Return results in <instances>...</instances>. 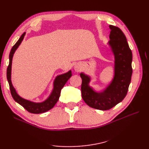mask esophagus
I'll list each match as a JSON object with an SVG mask.
<instances>
[{
    "instance_id": "34e87169",
    "label": "esophagus",
    "mask_w": 149,
    "mask_h": 149,
    "mask_svg": "<svg viewBox=\"0 0 149 149\" xmlns=\"http://www.w3.org/2000/svg\"><path fill=\"white\" fill-rule=\"evenodd\" d=\"M74 68L75 71H76V72H79L81 70V66L78 64L75 65Z\"/></svg>"
}]
</instances>
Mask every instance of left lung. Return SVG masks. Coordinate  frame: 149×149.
<instances>
[{
  "label": "left lung",
  "instance_id": "left-lung-1",
  "mask_svg": "<svg viewBox=\"0 0 149 149\" xmlns=\"http://www.w3.org/2000/svg\"><path fill=\"white\" fill-rule=\"evenodd\" d=\"M110 46L114 56V75L111 83L101 92H96L89 83L91 78L83 73L81 95L84 101L91 107L106 111L113 107L123 101L127 93L132 74V53L127 39L119 28L109 25Z\"/></svg>",
  "mask_w": 149,
  "mask_h": 149
}]
</instances>
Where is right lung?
Here are the masks:
<instances>
[{
	"instance_id": "1",
	"label": "right lung",
	"mask_w": 149,
	"mask_h": 149,
	"mask_svg": "<svg viewBox=\"0 0 149 149\" xmlns=\"http://www.w3.org/2000/svg\"><path fill=\"white\" fill-rule=\"evenodd\" d=\"M25 32L21 35V37L17 42V43L13 46L11 49L9 55V64L7 69V78L9 84V87L10 89V93L12 97L17 103H19L22 106H23L25 109L29 111L30 113L33 114H40L45 112L49 109H52L56 104V103L59 100L60 96L61 90L64 86L66 83L68 81L71 76V71L70 70L66 73L62 74L57 76L55 81L53 82V89L49 96L45 101L42 102H35L29 100H25V99L20 97L17 94L15 89L13 86L12 81H11V71H12V63L13 54H14L16 49L19 47L21 44L22 40L25 35Z\"/></svg>"
}]
</instances>
